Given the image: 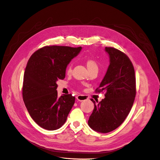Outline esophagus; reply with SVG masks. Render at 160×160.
<instances>
[{
  "mask_svg": "<svg viewBox=\"0 0 160 160\" xmlns=\"http://www.w3.org/2000/svg\"><path fill=\"white\" fill-rule=\"evenodd\" d=\"M88 97H87V96L86 95H83V94H80V95H78L77 97V100L80 101V102H82V101H84V100H88Z\"/></svg>",
  "mask_w": 160,
  "mask_h": 160,
  "instance_id": "1",
  "label": "esophagus"
}]
</instances>
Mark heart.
Returning <instances> with one entry per match:
<instances>
[{"label":"heart","mask_w":160,"mask_h":160,"mask_svg":"<svg viewBox=\"0 0 160 160\" xmlns=\"http://www.w3.org/2000/svg\"><path fill=\"white\" fill-rule=\"evenodd\" d=\"M86 66L89 70L93 69V68H98V65H97V62H96L93 59L89 58V59L86 60ZM71 71H72V63H70L67 68V72L68 74H70L71 72Z\"/></svg>","instance_id":"heart-1"}]
</instances>
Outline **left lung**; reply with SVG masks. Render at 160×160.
<instances>
[{
	"label": "left lung",
	"instance_id": "8db88e82",
	"mask_svg": "<svg viewBox=\"0 0 160 160\" xmlns=\"http://www.w3.org/2000/svg\"><path fill=\"white\" fill-rule=\"evenodd\" d=\"M109 66L96 92L105 91L104 99H91L94 108L88 120L91 128L108 133L116 129L128 116L136 97V78L129 58L120 50L105 47Z\"/></svg>",
	"mask_w": 160,
	"mask_h": 160
}]
</instances>
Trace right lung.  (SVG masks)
Wrapping results in <instances>:
<instances>
[{
	"label": "right lung",
	"mask_w": 160,
	"mask_h": 160,
	"mask_svg": "<svg viewBox=\"0 0 160 160\" xmlns=\"http://www.w3.org/2000/svg\"><path fill=\"white\" fill-rule=\"evenodd\" d=\"M82 47L51 46L35 51L28 60L24 74L22 97L31 117L42 128L57 130L65 123L74 103L71 94L58 97L57 82Z\"/></svg>",
	"instance_id": "1"
}]
</instances>
